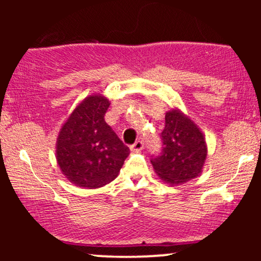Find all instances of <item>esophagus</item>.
Masks as SVG:
<instances>
[{"label": "esophagus", "instance_id": "34e87169", "mask_svg": "<svg viewBox=\"0 0 261 261\" xmlns=\"http://www.w3.org/2000/svg\"><path fill=\"white\" fill-rule=\"evenodd\" d=\"M143 148V142L142 141H136V142L134 143L133 146H131V149H133V151H135V152H139V151H141V149Z\"/></svg>", "mask_w": 261, "mask_h": 261}]
</instances>
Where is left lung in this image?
<instances>
[{
  "label": "left lung",
  "mask_w": 261,
  "mask_h": 261,
  "mask_svg": "<svg viewBox=\"0 0 261 261\" xmlns=\"http://www.w3.org/2000/svg\"><path fill=\"white\" fill-rule=\"evenodd\" d=\"M162 141L163 151L151 161L161 180L179 185L201 174L207 158L205 135L178 108H172L166 113Z\"/></svg>",
  "instance_id": "obj_1"
}]
</instances>
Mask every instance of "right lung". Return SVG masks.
I'll return each instance as SVG.
<instances>
[{
  "label": "right lung",
  "mask_w": 261,
  "mask_h": 261,
  "mask_svg": "<svg viewBox=\"0 0 261 261\" xmlns=\"http://www.w3.org/2000/svg\"><path fill=\"white\" fill-rule=\"evenodd\" d=\"M110 101L99 93L80 101L56 139V162L76 187L97 189L119 175L130 149L104 120Z\"/></svg>",
  "instance_id": "right-lung-1"
}]
</instances>
